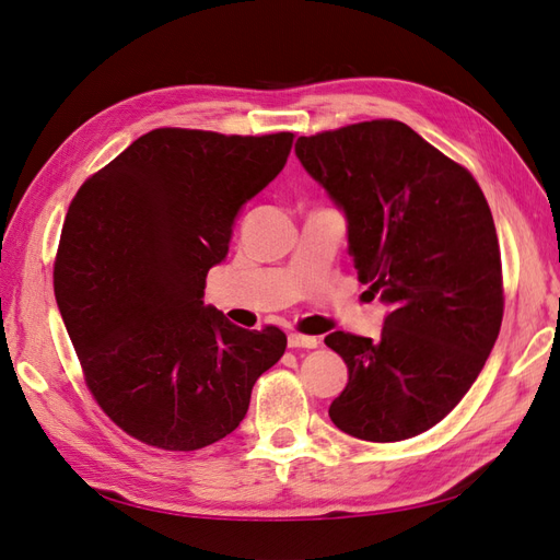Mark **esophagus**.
<instances>
[{
	"label": "esophagus",
	"mask_w": 560,
	"mask_h": 560,
	"mask_svg": "<svg viewBox=\"0 0 560 560\" xmlns=\"http://www.w3.org/2000/svg\"><path fill=\"white\" fill-rule=\"evenodd\" d=\"M287 343H290V348H317L319 346V338L317 336H308V334H290V338H287Z\"/></svg>",
	"instance_id": "1"
}]
</instances>
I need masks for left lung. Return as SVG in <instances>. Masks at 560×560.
<instances>
[{"mask_svg": "<svg viewBox=\"0 0 560 560\" xmlns=\"http://www.w3.org/2000/svg\"><path fill=\"white\" fill-rule=\"evenodd\" d=\"M294 151L346 212L360 282L389 306L381 341L325 338L348 364L329 418L378 444L428 432L467 395L502 325L486 196L467 167L393 118L299 138Z\"/></svg>", "mask_w": 560, "mask_h": 560, "instance_id": "left-lung-1", "label": "left lung"}]
</instances>
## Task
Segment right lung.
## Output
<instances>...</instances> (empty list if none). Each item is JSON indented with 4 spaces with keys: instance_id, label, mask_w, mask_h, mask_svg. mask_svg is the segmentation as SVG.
I'll use <instances>...</instances> for the list:
<instances>
[{
    "instance_id": "add662e5",
    "label": "right lung",
    "mask_w": 560,
    "mask_h": 560,
    "mask_svg": "<svg viewBox=\"0 0 560 560\" xmlns=\"http://www.w3.org/2000/svg\"><path fill=\"white\" fill-rule=\"evenodd\" d=\"M294 132L156 128L81 184L65 217L54 290L93 399L163 451L231 434L287 348L202 303L233 222L273 182Z\"/></svg>"
}]
</instances>
